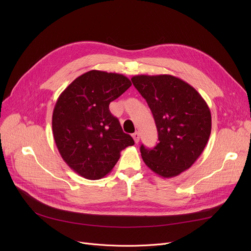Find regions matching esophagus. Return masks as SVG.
<instances>
[{
  "mask_svg": "<svg viewBox=\"0 0 251 251\" xmlns=\"http://www.w3.org/2000/svg\"><path fill=\"white\" fill-rule=\"evenodd\" d=\"M132 137H133V140L135 143H138L139 142V139H140V135L138 132H135L132 134Z\"/></svg>",
  "mask_w": 251,
  "mask_h": 251,
  "instance_id": "1",
  "label": "esophagus"
}]
</instances>
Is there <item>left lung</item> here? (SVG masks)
<instances>
[{"label": "left lung", "mask_w": 251, "mask_h": 251, "mask_svg": "<svg viewBox=\"0 0 251 251\" xmlns=\"http://www.w3.org/2000/svg\"><path fill=\"white\" fill-rule=\"evenodd\" d=\"M131 80L153 115L159 142L140 147L143 162L163 178L189 169L203 151L212 131L207 103L193 86L169 74L135 75Z\"/></svg>", "instance_id": "left-lung-1"}]
</instances>
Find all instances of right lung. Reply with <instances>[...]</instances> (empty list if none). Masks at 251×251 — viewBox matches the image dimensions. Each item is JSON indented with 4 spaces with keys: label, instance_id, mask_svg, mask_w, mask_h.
<instances>
[{
    "label": "right lung",
    "instance_id": "right-lung-1",
    "mask_svg": "<svg viewBox=\"0 0 251 251\" xmlns=\"http://www.w3.org/2000/svg\"><path fill=\"white\" fill-rule=\"evenodd\" d=\"M131 81L123 74L90 70L64 89L51 118L52 135L64 162L88 180L108 175L120 152L134 141L123 132L109 104Z\"/></svg>",
    "mask_w": 251,
    "mask_h": 251
}]
</instances>
